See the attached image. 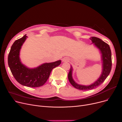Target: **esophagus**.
Instances as JSON below:
<instances>
[{
	"label": "esophagus",
	"instance_id": "34e87169",
	"mask_svg": "<svg viewBox=\"0 0 122 122\" xmlns=\"http://www.w3.org/2000/svg\"><path fill=\"white\" fill-rule=\"evenodd\" d=\"M69 58H63V59H62V61L63 62H65V61H69Z\"/></svg>",
	"mask_w": 122,
	"mask_h": 122
}]
</instances>
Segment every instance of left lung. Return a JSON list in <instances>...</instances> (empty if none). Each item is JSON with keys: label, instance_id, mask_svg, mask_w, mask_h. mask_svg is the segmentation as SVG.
I'll use <instances>...</instances> for the list:
<instances>
[{"label": "left lung", "instance_id": "1", "mask_svg": "<svg viewBox=\"0 0 122 122\" xmlns=\"http://www.w3.org/2000/svg\"><path fill=\"white\" fill-rule=\"evenodd\" d=\"M90 40L92 41V43H94V45L100 51L101 54L102 71L98 79H97L93 83L90 85H82L78 84L73 79V69L71 66L69 73L68 74V79L73 86L80 90L86 91L92 90L101 85L108 77L112 69V53L109 45L96 37H92Z\"/></svg>", "mask_w": 122, "mask_h": 122}]
</instances>
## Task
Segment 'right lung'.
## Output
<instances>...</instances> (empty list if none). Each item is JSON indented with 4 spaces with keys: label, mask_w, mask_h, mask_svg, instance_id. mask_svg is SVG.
Wrapping results in <instances>:
<instances>
[{
    "label": "right lung",
    "mask_w": 122,
    "mask_h": 122,
    "mask_svg": "<svg viewBox=\"0 0 122 122\" xmlns=\"http://www.w3.org/2000/svg\"><path fill=\"white\" fill-rule=\"evenodd\" d=\"M27 36L24 35L15 41L8 56V64L12 75L19 84L28 87H39L44 85L52 70L61 64V61L44 63L35 68L27 67L21 62L19 55L21 46Z\"/></svg>",
    "instance_id": "right-lung-1"
}]
</instances>
